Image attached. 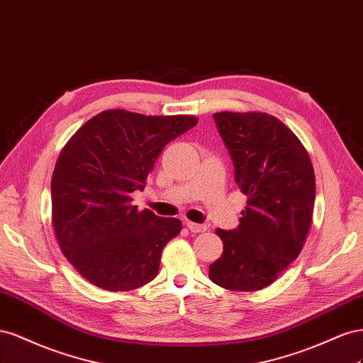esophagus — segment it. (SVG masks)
Here are the masks:
<instances>
[{
  "mask_svg": "<svg viewBox=\"0 0 363 363\" xmlns=\"http://www.w3.org/2000/svg\"><path fill=\"white\" fill-rule=\"evenodd\" d=\"M185 225H187V228H189L191 233H203V231H206V226L201 225V223H194V222L187 220V222H185Z\"/></svg>",
  "mask_w": 363,
  "mask_h": 363,
  "instance_id": "obj_1",
  "label": "esophagus"
}]
</instances>
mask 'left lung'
<instances>
[{
    "instance_id": "obj_1",
    "label": "left lung",
    "mask_w": 363,
    "mask_h": 363,
    "mask_svg": "<svg viewBox=\"0 0 363 363\" xmlns=\"http://www.w3.org/2000/svg\"><path fill=\"white\" fill-rule=\"evenodd\" d=\"M213 117L247 201L235 230H216L223 254L210 264L208 277L230 291L255 292L274 283L303 250L313 217V165L295 133L272 116Z\"/></svg>"
}]
</instances>
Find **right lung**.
<instances>
[{
  "instance_id": "add662e5",
  "label": "right lung",
  "mask_w": 363,
  "mask_h": 363,
  "mask_svg": "<svg viewBox=\"0 0 363 363\" xmlns=\"http://www.w3.org/2000/svg\"><path fill=\"white\" fill-rule=\"evenodd\" d=\"M196 123L190 116L109 109L88 120L60 152L51 179L56 239L91 284L124 292L157 277L164 246L182 225L138 211L132 193L144 190L162 149Z\"/></svg>"
}]
</instances>
